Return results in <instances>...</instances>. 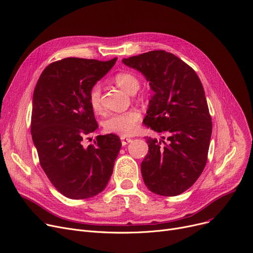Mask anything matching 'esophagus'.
<instances>
[{
  "label": "esophagus",
  "mask_w": 253,
  "mask_h": 253,
  "mask_svg": "<svg viewBox=\"0 0 253 253\" xmlns=\"http://www.w3.org/2000/svg\"><path fill=\"white\" fill-rule=\"evenodd\" d=\"M121 141H122V145L123 146H126V145L129 144V142L132 141V139L128 138V137H125V136H121Z\"/></svg>",
  "instance_id": "34e87169"
}]
</instances>
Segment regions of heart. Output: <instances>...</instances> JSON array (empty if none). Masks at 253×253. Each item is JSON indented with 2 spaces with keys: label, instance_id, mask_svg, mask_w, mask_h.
I'll list each match as a JSON object with an SVG mask.
<instances>
[{
  "label": "heart",
  "instance_id": "1",
  "mask_svg": "<svg viewBox=\"0 0 253 253\" xmlns=\"http://www.w3.org/2000/svg\"><path fill=\"white\" fill-rule=\"evenodd\" d=\"M114 82L121 89L129 94L135 93L139 87L138 79L133 73L127 71L117 73L114 76ZM87 100L95 113H102L103 105L101 101V86L99 84H95L90 87L87 93ZM139 121L140 113L137 109H130L124 113L112 114L104 121L103 127L109 133L128 136L136 132Z\"/></svg>",
  "mask_w": 253,
  "mask_h": 253
}]
</instances>
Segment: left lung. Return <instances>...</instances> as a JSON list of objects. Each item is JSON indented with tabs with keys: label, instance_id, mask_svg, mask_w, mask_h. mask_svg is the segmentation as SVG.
Listing matches in <instances>:
<instances>
[{
	"label": "left lung",
	"instance_id": "left-lung-1",
	"mask_svg": "<svg viewBox=\"0 0 253 253\" xmlns=\"http://www.w3.org/2000/svg\"><path fill=\"white\" fill-rule=\"evenodd\" d=\"M122 62L145 75L154 96L146 126L168 134L147 138L149 152L140 164L148 189L174 196L200 178L208 159L212 121L201 80L189 65L166 50H152Z\"/></svg>",
	"mask_w": 253,
	"mask_h": 253
}]
</instances>
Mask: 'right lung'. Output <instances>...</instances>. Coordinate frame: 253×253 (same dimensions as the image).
Listing matches in <instances>:
<instances>
[{"label":"right lung","instance_id":"add662e5","mask_svg":"<svg viewBox=\"0 0 253 253\" xmlns=\"http://www.w3.org/2000/svg\"><path fill=\"white\" fill-rule=\"evenodd\" d=\"M116 61L53 62L41 73L33 94L31 133L40 166L54 188L72 200L89 199L105 189L122 146L112 133L98 135L94 145H83L98 128L87 93Z\"/></svg>","mask_w":253,"mask_h":253}]
</instances>
